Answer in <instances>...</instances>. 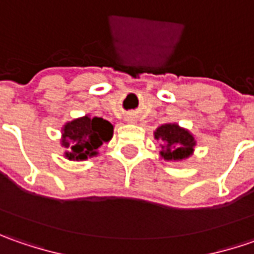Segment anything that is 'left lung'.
Instances as JSON below:
<instances>
[{
  "mask_svg": "<svg viewBox=\"0 0 254 254\" xmlns=\"http://www.w3.org/2000/svg\"><path fill=\"white\" fill-rule=\"evenodd\" d=\"M155 138L162 140L161 155L167 161L184 160L190 157L193 151V137L177 124H164L160 128H157Z\"/></svg>",
  "mask_w": 254,
  "mask_h": 254,
  "instance_id": "left-lung-1",
  "label": "left lung"
}]
</instances>
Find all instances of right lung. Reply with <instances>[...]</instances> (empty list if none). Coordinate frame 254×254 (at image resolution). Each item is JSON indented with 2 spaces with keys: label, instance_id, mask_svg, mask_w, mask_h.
I'll use <instances>...</instances> for the list:
<instances>
[{
  "label": "right lung",
  "instance_id": "right-lung-1",
  "mask_svg": "<svg viewBox=\"0 0 254 254\" xmlns=\"http://www.w3.org/2000/svg\"><path fill=\"white\" fill-rule=\"evenodd\" d=\"M113 135V126L100 117H83L67 123L64 127V144L69 160H86L97 154L96 150L109 141Z\"/></svg>",
  "mask_w": 254,
  "mask_h": 254
}]
</instances>
